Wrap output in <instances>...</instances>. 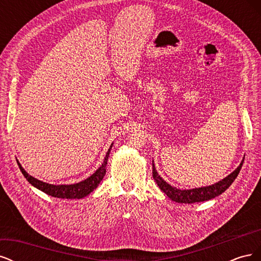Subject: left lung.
Here are the masks:
<instances>
[{
  "mask_svg": "<svg viewBox=\"0 0 261 261\" xmlns=\"http://www.w3.org/2000/svg\"><path fill=\"white\" fill-rule=\"evenodd\" d=\"M244 160L241 162V164L239 165V168L236 169L233 173H231L230 175L226 176L225 178H223L222 180H220L219 183L213 184L211 186H207V187H199V188H194V189H177L176 187H172L171 185H169L167 181L163 180L159 174H158L154 165L152 162V176L153 179L155 180V183L159 186V188L161 191L167 194V196L169 197L170 199H172L173 201L175 202H180V203H194V202H200V201H206L209 199L215 198V197L219 196L222 194L223 192H225L226 189L230 187V185H232L233 181L235 180V178L238 177L239 173L242 169Z\"/></svg>",
  "mask_w": 261,
  "mask_h": 261,
  "instance_id": "1",
  "label": "left lung"
}]
</instances>
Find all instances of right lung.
Segmentation results:
<instances>
[{"mask_svg": "<svg viewBox=\"0 0 261 261\" xmlns=\"http://www.w3.org/2000/svg\"><path fill=\"white\" fill-rule=\"evenodd\" d=\"M111 148H112V146L110 147V149L108 150L103 163H102L101 167L96 172H94L90 177L81 181V183L73 184V185H52V184H48V183H43V181L29 175L28 173L21 168V165L19 164L18 161H17V163H18V167L23 174V176L26 177V179L29 181V183L33 186L37 187L38 189H40V191H42L43 193L48 194L52 197H57V198H67V199L77 198V199H80L88 194H90L93 189H96L100 181L103 179V176H105L106 171H107L106 168L108 164L110 150H111Z\"/></svg>", "mask_w": 261, "mask_h": 261, "instance_id": "1", "label": "right lung"}]
</instances>
